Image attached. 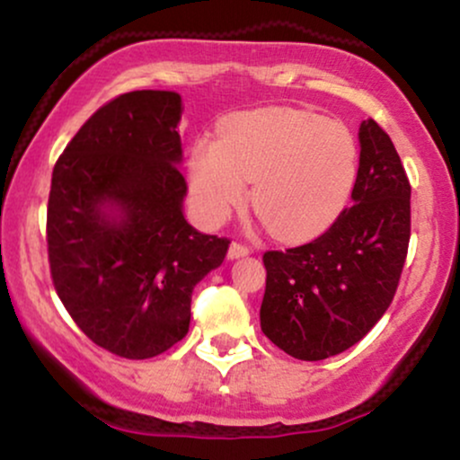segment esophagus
Masks as SVG:
<instances>
[{
	"label": "esophagus",
	"mask_w": 460,
	"mask_h": 460,
	"mask_svg": "<svg viewBox=\"0 0 460 460\" xmlns=\"http://www.w3.org/2000/svg\"><path fill=\"white\" fill-rule=\"evenodd\" d=\"M248 252H251V246L242 244V242H231V246H229V257H231V260H237V257H244V255H248Z\"/></svg>",
	"instance_id": "34e87169"
}]
</instances>
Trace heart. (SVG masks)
<instances>
[{"label":"heart","mask_w":460,"mask_h":460,"mask_svg":"<svg viewBox=\"0 0 460 460\" xmlns=\"http://www.w3.org/2000/svg\"><path fill=\"white\" fill-rule=\"evenodd\" d=\"M358 175V145L341 120L296 108H263L226 120L218 140L190 155V190L208 223L246 199L283 240L320 234L340 216Z\"/></svg>","instance_id":"heart-1"}]
</instances>
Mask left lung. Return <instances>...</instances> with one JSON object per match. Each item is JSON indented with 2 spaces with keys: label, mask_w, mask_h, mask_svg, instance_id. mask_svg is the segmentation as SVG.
<instances>
[{
  "label": "left lung",
  "mask_w": 460,
  "mask_h": 460,
  "mask_svg": "<svg viewBox=\"0 0 460 460\" xmlns=\"http://www.w3.org/2000/svg\"><path fill=\"white\" fill-rule=\"evenodd\" d=\"M352 205L307 244L263 252L261 331L283 352L322 361L348 350L383 318L411 240V183L376 120L358 129Z\"/></svg>",
  "instance_id": "8db88e82"
}]
</instances>
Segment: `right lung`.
Segmentation results:
<instances>
[{"mask_svg": "<svg viewBox=\"0 0 460 460\" xmlns=\"http://www.w3.org/2000/svg\"><path fill=\"white\" fill-rule=\"evenodd\" d=\"M179 119L177 93L119 94L79 128L51 175V281L84 335L123 358L157 357L186 337L194 285L231 242L183 218Z\"/></svg>", "mask_w": 460, "mask_h": 460, "instance_id": "add662e5", "label": "right lung"}]
</instances>
